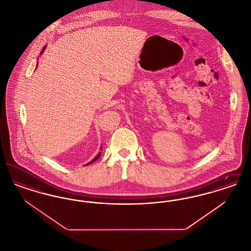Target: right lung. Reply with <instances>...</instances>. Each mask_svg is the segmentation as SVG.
<instances>
[{
	"mask_svg": "<svg viewBox=\"0 0 251 251\" xmlns=\"http://www.w3.org/2000/svg\"><path fill=\"white\" fill-rule=\"evenodd\" d=\"M45 49V48H44ZM44 49H43V50H44ZM41 53H42V51H41ZM101 155V153H100V152H99V153H98V154H97V156H96L95 158H94V159H93V160H92V161H91V162H89V163H88V164H86V165H85V166H87V165H89V164H91V163H93V162H95L96 160H97V159H98V158H99V157H100V156Z\"/></svg>",
	"mask_w": 251,
	"mask_h": 251,
	"instance_id": "add662e5",
	"label": "right lung"
}]
</instances>
